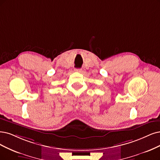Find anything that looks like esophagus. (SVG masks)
<instances>
[{
	"label": "esophagus",
	"instance_id": "esophagus-1",
	"mask_svg": "<svg viewBox=\"0 0 160 160\" xmlns=\"http://www.w3.org/2000/svg\"><path fill=\"white\" fill-rule=\"evenodd\" d=\"M75 71H76V72H81L82 71V69L81 68H75V70H74Z\"/></svg>",
	"mask_w": 160,
	"mask_h": 160
}]
</instances>
